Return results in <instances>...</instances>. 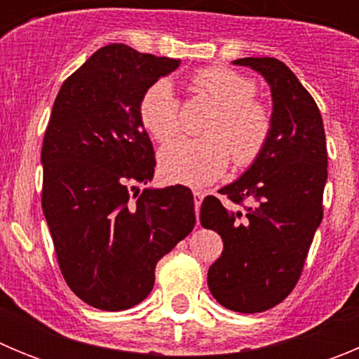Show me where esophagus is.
<instances>
[{
	"mask_svg": "<svg viewBox=\"0 0 359 359\" xmlns=\"http://www.w3.org/2000/svg\"><path fill=\"white\" fill-rule=\"evenodd\" d=\"M205 198V192L199 189L194 190V205H196V214H199V207H201V201Z\"/></svg>",
	"mask_w": 359,
	"mask_h": 359,
	"instance_id": "1",
	"label": "esophagus"
}]
</instances>
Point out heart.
<instances>
[{"label": "heart", "instance_id": "heart-1", "mask_svg": "<svg viewBox=\"0 0 359 359\" xmlns=\"http://www.w3.org/2000/svg\"><path fill=\"white\" fill-rule=\"evenodd\" d=\"M196 90L221 109L212 120V138H180L161 149L160 169L170 182L201 187L217 180L230 163L244 167L257 160L271 135V115L255 98L252 79L226 66H207L192 77ZM140 120L158 142H169L180 131V98L167 79L152 82L140 98Z\"/></svg>", "mask_w": 359, "mask_h": 359}]
</instances>
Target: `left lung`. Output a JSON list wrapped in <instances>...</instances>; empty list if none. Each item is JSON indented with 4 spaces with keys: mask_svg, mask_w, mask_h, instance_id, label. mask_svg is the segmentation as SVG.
<instances>
[{
    "mask_svg": "<svg viewBox=\"0 0 359 359\" xmlns=\"http://www.w3.org/2000/svg\"><path fill=\"white\" fill-rule=\"evenodd\" d=\"M233 65L259 72L271 90V135L239 180L203 199V228L217 231L223 253L208 269L219 304L237 313H262L297 286L323 217L327 145L315 98L273 57H244Z\"/></svg>",
    "mask_w": 359,
    "mask_h": 359,
    "instance_id": "1",
    "label": "left lung"
}]
</instances>
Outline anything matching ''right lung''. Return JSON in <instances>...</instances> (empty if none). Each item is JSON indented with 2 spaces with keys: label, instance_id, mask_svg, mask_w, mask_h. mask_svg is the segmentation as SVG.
Here are the masks:
<instances>
[{
  "label": "right lung",
  "instance_id": "obj_1",
  "mask_svg": "<svg viewBox=\"0 0 359 359\" xmlns=\"http://www.w3.org/2000/svg\"><path fill=\"white\" fill-rule=\"evenodd\" d=\"M180 62L107 44L66 79L53 102L41 203L66 284L97 309L140 304L158 261L196 224L187 187L136 190L156 167L140 98Z\"/></svg>",
  "mask_w": 359,
  "mask_h": 359
}]
</instances>
